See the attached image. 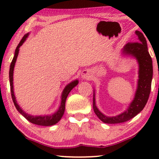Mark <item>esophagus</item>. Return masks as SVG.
I'll return each mask as SVG.
<instances>
[{"mask_svg":"<svg viewBox=\"0 0 159 159\" xmlns=\"http://www.w3.org/2000/svg\"><path fill=\"white\" fill-rule=\"evenodd\" d=\"M81 77L83 80H90L91 77H92V75H91V73H90V71L84 70V71H82Z\"/></svg>","mask_w":159,"mask_h":159,"instance_id":"esophagus-1","label":"esophagus"}]
</instances>
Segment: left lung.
<instances>
[{
	"label": "left lung",
	"mask_w": 159,
	"mask_h": 159,
	"mask_svg": "<svg viewBox=\"0 0 159 159\" xmlns=\"http://www.w3.org/2000/svg\"><path fill=\"white\" fill-rule=\"evenodd\" d=\"M139 43H128L121 50V55L135 58L138 64V80L134 98L125 111L114 116L103 114L96 106L95 93L93 90V109L97 116L106 124L125 122L138 115L146 105L151 89L153 62L148 49L146 39L142 32L136 30Z\"/></svg>",
	"instance_id": "obj_1"
}]
</instances>
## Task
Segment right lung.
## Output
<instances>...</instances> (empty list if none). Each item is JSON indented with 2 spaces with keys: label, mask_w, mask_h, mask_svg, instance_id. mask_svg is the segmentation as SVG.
Here are the masks:
<instances>
[{
  "label": "right lung",
  "mask_w": 159,
  "mask_h": 159,
  "mask_svg": "<svg viewBox=\"0 0 159 159\" xmlns=\"http://www.w3.org/2000/svg\"><path fill=\"white\" fill-rule=\"evenodd\" d=\"M30 33H27L25 34V36L23 37L21 39L20 43H19V45H17L16 50H15L14 56L13 58V60L10 65V69H9V82H10V87H11V97L13 102H14V106L17 111L25 117L26 119H27L30 122L37 125H40V126H52L56 125V123H58V121L61 120V119L62 118L63 115L64 114L65 111V103H66V98L69 94V93L71 92V90L76 87L79 83L78 80H75L69 82L68 84H66V87L64 88V90L62 91L61 95V103L59 107H58V110L56 111L55 113L52 114H45V115H39V116H34V115L29 114L28 113L25 112L22 108H21V106L19 105L16 100V96L14 95V66L15 64H16L17 56L19 55V48L23 45V43L25 42L27 38L29 36Z\"/></svg>",
  "instance_id": "1"
}]
</instances>
